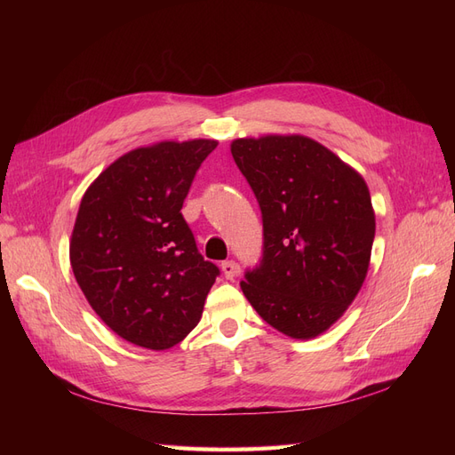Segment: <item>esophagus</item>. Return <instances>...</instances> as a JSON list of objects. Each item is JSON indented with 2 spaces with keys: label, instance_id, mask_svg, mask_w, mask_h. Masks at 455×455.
Listing matches in <instances>:
<instances>
[{
  "label": "esophagus",
  "instance_id": "obj_1",
  "mask_svg": "<svg viewBox=\"0 0 455 455\" xmlns=\"http://www.w3.org/2000/svg\"><path fill=\"white\" fill-rule=\"evenodd\" d=\"M222 273H224V277L229 279V281L235 279L237 273H239V266L235 264V261L228 259V261H224V264H222Z\"/></svg>",
  "mask_w": 455,
  "mask_h": 455
}]
</instances>
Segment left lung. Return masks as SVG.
Segmentation results:
<instances>
[{"instance_id": "1", "label": "left lung", "mask_w": 455, "mask_h": 455, "mask_svg": "<svg viewBox=\"0 0 455 455\" xmlns=\"http://www.w3.org/2000/svg\"><path fill=\"white\" fill-rule=\"evenodd\" d=\"M231 156L264 220V256L243 294L284 336L316 338L366 279L376 214L364 178L301 134L237 139Z\"/></svg>"}]
</instances>
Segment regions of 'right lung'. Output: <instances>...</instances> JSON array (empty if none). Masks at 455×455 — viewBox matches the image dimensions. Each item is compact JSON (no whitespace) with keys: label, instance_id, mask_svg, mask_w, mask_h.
<instances>
[{"label":"right lung","instance_id":"add662e5","mask_svg":"<svg viewBox=\"0 0 455 455\" xmlns=\"http://www.w3.org/2000/svg\"><path fill=\"white\" fill-rule=\"evenodd\" d=\"M216 140H163L131 149L87 188L70 264L89 306L134 346L163 351L197 326L220 273L182 216Z\"/></svg>","mask_w":455,"mask_h":455}]
</instances>
